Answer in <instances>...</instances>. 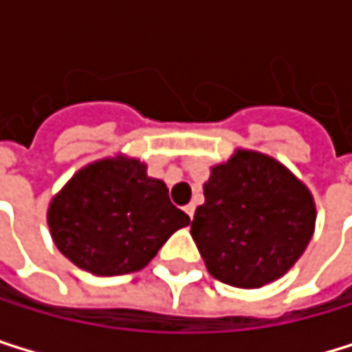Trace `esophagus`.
<instances>
[{
  "instance_id": "34e87169",
  "label": "esophagus",
  "mask_w": 352,
  "mask_h": 352,
  "mask_svg": "<svg viewBox=\"0 0 352 352\" xmlns=\"http://www.w3.org/2000/svg\"><path fill=\"white\" fill-rule=\"evenodd\" d=\"M184 211L188 213V217H190V219H194V211H196V207H194V205H188Z\"/></svg>"
}]
</instances>
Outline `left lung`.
<instances>
[{"instance_id":"obj_1","label":"left lung","mask_w":352,"mask_h":352,"mask_svg":"<svg viewBox=\"0 0 352 352\" xmlns=\"http://www.w3.org/2000/svg\"><path fill=\"white\" fill-rule=\"evenodd\" d=\"M315 200L274 158L239 150L211 168L192 239L226 285L255 289L285 274L315 232Z\"/></svg>"}]
</instances>
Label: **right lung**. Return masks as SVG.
I'll list each match as a JSON object with an SVG mask.
<instances>
[{
	"mask_svg": "<svg viewBox=\"0 0 352 352\" xmlns=\"http://www.w3.org/2000/svg\"><path fill=\"white\" fill-rule=\"evenodd\" d=\"M137 158H103L80 168L48 207L58 251L97 276L137 272L152 262L190 217L168 198L164 182L147 177Z\"/></svg>",
	"mask_w": 352,
	"mask_h": 352,
	"instance_id": "obj_1",
	"label": "right lung"
}]
</instances>
